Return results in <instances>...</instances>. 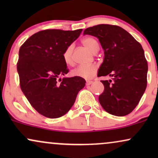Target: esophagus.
<instances>
[{
	"label": "esophagus",
	"mask_w": 158,
	"mask_h": 158,
	"mask_svg": "<svg viewBox=\"0 0 158 158\" xmlns=\"http://www.w3.org/2000/svg\"><path fill=\"white\" fill-rule=\"evenodd\" d=\"M93 83V81H86V85H90Z\"/></svg>",
	"instance_id": "esophagus-1"
}]
</instances>
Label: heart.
<instances>
[{"instance_id": "obj_1", "label": "heart", "mask_w": 158, "mask_h": 158, "mask_svg": "<svg viewBox=\"0 0 158 158\" xmlns=\"http://www.w3.org/2000/svg\"><path fill=\"white\" fill-rule=\"evenodd\" d=\"M81 44L93 53H96L99 50V47L97 41L92 37H86L83 39L81 40ZM73 46L69 45L68 48L65 49L64 53H63V59H64V62L68 65H72L73 64ZM97 65L96 64L80 65L72 71V75L85 79H92L97 74Z\"/></svg>"}]
</instances>
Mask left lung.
Wrapping results in <instances>:
<instances>
[{"label":"left lung","mask_w":158,"mask_h":158,"mask_svg":"<svg viewBox=\"0 0 158 158\" xmlns=\"http://www.w3.org/2000/svg\"><path fill=\"white\" fill-rule=\"evenodd\" d=\"M84 34L98 38L104 50L98 77H113V81H101L105 89L99 97V103L112 115L130 114L147 86L148 64L142 46L117 25L98 24L85 29Z\"/></svg>","instance_id":"8db88e82"}]
</instances>
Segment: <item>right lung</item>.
Here are the masks:
<instances>
[{
    "mask_svg": "<svg viewBox=\"0 0 158 158\" xmlns=\"http://www.w3.org/2000/svg\"><path fill=\"white\" fill-rule=\"evenodd\" d=\"M81 31L41 30L20 48L17 70L21 89L36 111L48 118L64 115L85 85L82 78H59L69 72L63 59L65 49Z\"/></svg>",
    "mask_w": 158,
    "mask_h": 158,
    "instance_id": "obj_1",
    "label": "right lung"
}]
</instances>
